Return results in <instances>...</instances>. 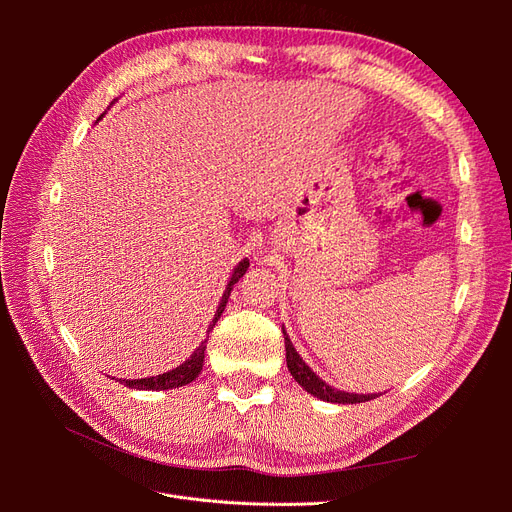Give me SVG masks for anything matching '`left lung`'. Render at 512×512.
<instances>
[{
  "mask_svg": "<svg viewBox=\"0 0 512 512\" xmlns=\"http://www.w3.org/2000/svg\"><path fill=\"white\" fill-rule=\"evenodd\" d=\"M282 331H284V327H282ZM284 344H286V365H288V371L292 374V378L297 380L309 395H314V397H318L322 401H331V404H363V401L376 399L380 395V393L359 395V393H346V391L333 389V386H329L327 382L320 380L314 374V369L303 361V356L297 352V348L292 346L286 331H284Z\"/></svg>",
  "mask_w": 512,
  "mask_h": 512,
  "instance_id": "1",
  "label": "left lung"
}]
</instances>
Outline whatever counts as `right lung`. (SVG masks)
Instances as JSON below:
<instances>
[{"label":"right lung","instance_id":"right-lung-1","mask_svg":"<svg viewBox=\"0 0 512 512\" xmlns=\"http://www.w3.org/2000/svg\"><path fill=\"white\" fill-rule=\"evenodd\" d=\"M100 119H102V117H100ZM247 267H250V260L243 258V260L239 262V265L235 267V271H232L230 280H228V284H226V290H224V294H222V301H220V305H218V312H215V316H213V320H211V324H209V331H213L215 322L220 320V316H222V312H224V307H226V303H228L232 286H235V284L241 280V277L245 275ZM209 331H207V333H209ZM205 350H207V339H205V342L200 344L179 367L166 371V374L151 376V378H138V380H121V378H119V382H121L123 386H128V389H136V391H168V389H179V386L190 384L192 380L198 378L200 369H203V365H205Z\"/></svg>","mask_w":512,"mask_h":512}]
</instances>
